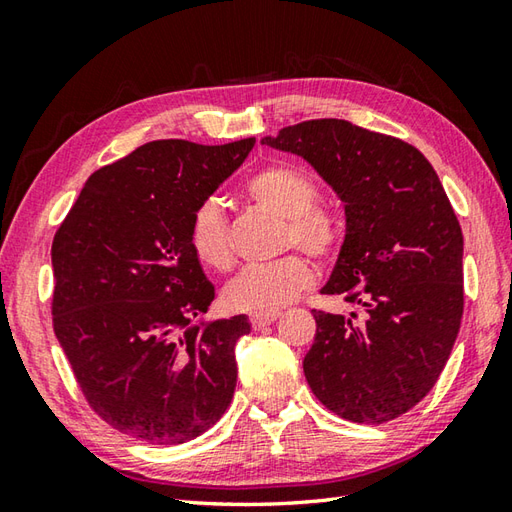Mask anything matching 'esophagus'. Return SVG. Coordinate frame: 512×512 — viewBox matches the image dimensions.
<instances>
[{"instance_id": "obj_1", "label": "esophagus", "mask_w": 512, "mask_h": 512, "mask_svg": "<svg viewBox=\"0 0 512 512\" xmlns=\"http://www.w3.org/2000/svg\"><path fill=\"white\" fill-rule=\"evenodd\" d=\"M279 319V312H266V314H250V325H253L255 330H262L266 325L275 323Z\"/></svg>"}]
</instances>
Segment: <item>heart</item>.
Segmentation results:
<instances>
[{"instance_id":"1","label":"heart","mask_w":512,"mask_h":512,"mask_svg":"<svg viewBox=\"0 0 512 512\" xmlns=\"http://www.w3.org/2000/svg\"><path fill=\"white\" fill-rule=\"evenodd\" d=\"M248 195L262 209L286 220V244H295L317 259L334 257L341 244L339 220L319 209V189L306 173L288 165H270L248 180ZM189 244L204 266L226 270L233 264V246L222 206L206 200L189 224ZM314 281L310 262L290 253L273 262L248 264L228 281L224 303L242 312H277L295 301Z\"/></svg>"}]
</instances>
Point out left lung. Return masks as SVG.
<instances>
[{
	"mask_svg": "<svg viewBox=\"0 0 512 512\" xmlns=\"http://www.w3.org/2000/svg\"><path fill=\"white\" fill-rule=\"evenodd\" d=\"M262 145L308 160L345 204V239L321 292L361 314L312 310V394L345 420H394L436 385L464 312L462 228L438 173L405 140L341 118L284 127Z\"/></svg>",
	"mask_w": 512,
	"mask_h": 512,
	"instance_id": "1",
	"label": "left lung"
}]
</instances>
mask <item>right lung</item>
<instances>
[{
  "instance_id": "obj_1",
  "label": "right lung",
  "mask_w": 512,
  "mask_h": 512,
  "mask_svg": "<svg viewBox=\"0 0 512 512\" xmlns=\"http://www.w3.org/2000/svg\"><path fill=\"white\" fill-rule=\"evenodd\" d=\"M253 145L151 140L94 171L54 235V334L96 416L136 440L189 442L233 400L250 323H195L215 288L189 224Z\"/></svg>"
}]
</instances>
